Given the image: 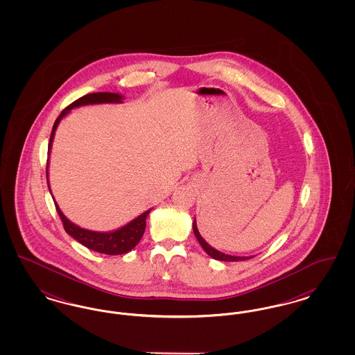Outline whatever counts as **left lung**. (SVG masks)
Segmentation results:
<instances>
[{"instance_id": "8db88e82", "label": "left lung", "mask_w": 355, "mask_h": 355, "mask_svg": "<svg viewBox=\"0 0 355 355\" xmlns=\"http://www.w3.org/2000/svg\"><path fill=\"white\" fill-rule=\"evenodd\" d=\"M193 232H194V234H196V238L198 239V242H200V245L202 246L203 250L206 252V253L209 254L211 258H214V259H218V261H227V262H232V261H245V259H249V258H253V257H234V255H227V254L220 253L218 250H216V249H213L205 239H203L202 236H200V233H198V229H197V223H196V220L193 222Z\"/></svg>"}]
</instances>
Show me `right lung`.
<instances>
[{
	"mask_svg": "<svg viewBox=\"0 0 355 355\" xmlns=\"http://www.w3.org/2000/svg\"><path fill=\"white\" fill-rule=\"evenodd\" d=\"M121 96L116 93H90L86 94L84 97L71 102L68 107H65L61 114L58 116V119H55L53 129H51V139H49V146L48 150L51 152V142H53V137L54 132L57 129L58 122L61 119L70 112V109L81 106V105H89V103H103V102H121ZM46 177H48V166H46ZM49 187V184H48ZM51 190V189H49ZM54 201V198H53ZM55 205V210L60 216V218L64 223V229L68 233L69 236H73L74 239H77L80 243H83L87 249L98 252L102 254H109V255H119V254H125L130 252L135 245L139 242V239L144 236L145 227H146V217L150 213V210L145 211L144 214H141L139 217H137L135 220H132L130 223H128L126 226L121 227L116 232L112 233H98V232H92V230H85L81 229L80 226L71 223L70 220L62 214V211L60 210L57 202Z\"/></svg>",
	"mask_w": 355,
	"mask_h": 355,
	"instance_id": "right-lung-1",
	"label": "right lung"
}]
</instances>
